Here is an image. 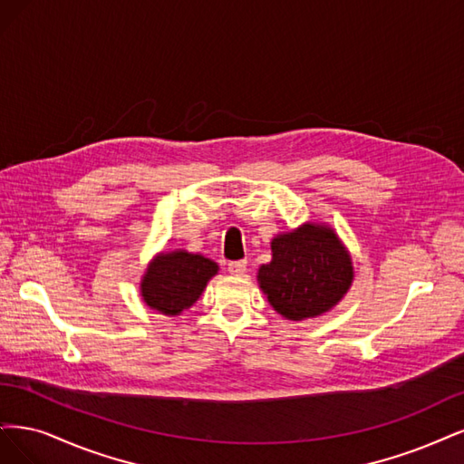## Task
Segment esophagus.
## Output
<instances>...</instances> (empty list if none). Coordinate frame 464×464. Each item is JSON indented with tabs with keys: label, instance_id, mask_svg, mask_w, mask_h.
<instances>
[{
	"label": "esophagus",
	"instance_id": "esophagus-1",
	"mask_svg": "<svg viewBox=\"0 0 464 464\" xmlns=\"http://www.w3.org/2000/svg\"><path fill=\"white\" fill-rule=\"evenodd\" d=\"M227 270L231 276H245L246 274V260H235L227 264Z\"/></svg>",
	"mask_w": 464,
	"mask_h": 464
}]
</instances>
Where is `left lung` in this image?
<instances>
[{
	"label": "left lung",
	"instance_id": "left-lung-1",
	"mask_svg": "<svg viewBox=\"0 0 464 464\" xmlns=\"http://www.w3.org/2000/svg\"><path fill=\"white\" fill-rule=\"evenodd\" d=\"M258 285L285 320L303 322L334 310L353 285L351 252L327 223L303 226L272 238V262L262 264Z\"/></svg>",
	"mask_w": 464,
	"mask_h": 464
}]
</instances>
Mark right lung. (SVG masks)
<instances>
[{"instance_id":"right-lung-1","label":"right lung","mask_w":464,"mask_h":464,"mask_svg":"<svg viewBox=\"0 0 464 464\" xmlns=\"http://www.w3.org/2000/svg\"><path fill=\"white\" fill-rule=\"evenodd\" d=\"M219 266L183 248L158 252L140 277V296L146 306L166 316H179L204 293Z\"/></svg>"}]
</instances>
